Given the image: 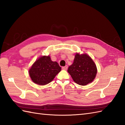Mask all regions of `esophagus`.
I'll return each mask as SVG.
<instances>
[{
	"mask_svg": "<svg viewBox=\"0 0 125 125\" xmlns=\"http://www.w3.org/2000/svg\"><path fill=\"white\" fill-rule=\"evenodd\" d=\"M62 69L63 70H67V69H68V66L66 65L65 66H63V67L62 68Z\"/></svg>",
	"mask_w": 125,
	"mask_h": 125,
	"instance_id": "1",
	"label": "esophagus"
}]
</instances>
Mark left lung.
Returning <instances> with one entry per match:
<instances>
[{
  "label": "left lung",
  "instance_id": "1",
  "mask_svg": "<svg viewBox=\"0 0 125 125\" xmlns=\"http://www.w3.org/2000/svg\"><path fill=\"white\" fill-rule=\"evenodd\" d=\"M68 72L75 83L85 86L94 79L97 73V68L88 55L77 53L75 55L73 64L69 67Z\"/></svg>",
  "mask_w": 125,
  "mask_h": 125
}]
</instances>
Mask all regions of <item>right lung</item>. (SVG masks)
I'll list each match as a JSON object with an SVG mask.
<instances>
[{
    "mask_svg": "<svg viewBox=\"0 0 125 125\" xmlns=\"http://www.w3.org/2000/svg\"><path fill=\"white\" fill-rule=\"evenodd\" d=\"M61 70L57 62L52 61L49 56H43L33 63L29 72L34 83L45 85L51 82Z\"/></svg>",
    "mask_w": 125,
    "mask_h": 125,
    "instance_id": "1",
    "label": "right lung"
}]
</instances>
